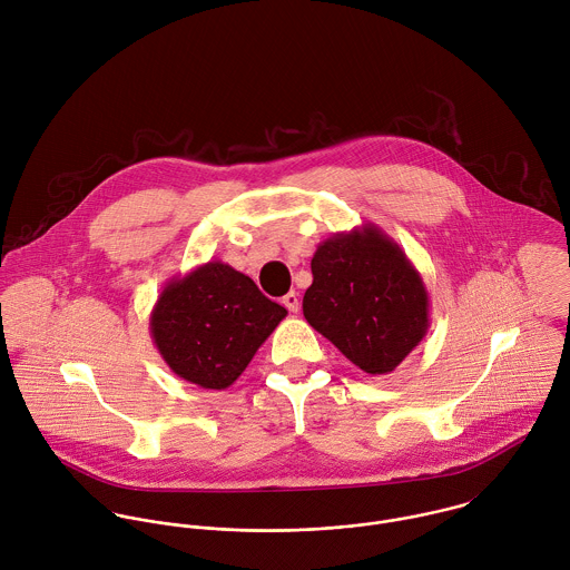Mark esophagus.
Returning <instances> with one entry per match:
<instances>
[{"label":"esophagus","instance_id":"1","mask_svg":"<svg viewBox=\"0 0 570 570\" xmlns=\"http://www.w3.org/2000/svg\"><path fill=\"white\" fill-rule=\"evenodd\" d=\"M283 305L292 312V314H298L301 309V301H298V294L296 292H289L287 296H283Z\"/></svg>","mask_w":570,"mask_h":570}]
</instances>
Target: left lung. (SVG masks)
Segmentation results:
<instances>
[{"label":"left lung","instance_id":"8db88e82","mask_svg":"<svg viewBox=\"0 0 570 570\" xmlns=\"http://www.w3.org/2000/svg\"><path fill=\"white\" fill-rule=\"evenodd\" d=\"M307 323L368 375L393 373L430 326V296L406 252L364 224L318 245Z\"/></svg>","mask_w":570,"mask_h":570}]
</instances>
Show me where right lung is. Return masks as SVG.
I'll use <instances>...</instances> for the list:
<instances>
[{
	"mask_svg": "<svg viewBox=\"0 0 570 570\" xmlns=\"http://www.w3.org/2000/svg\"><path fill=\"white\" fill-rule=\"evenodd\" d=\"M287 309L222 261L166 283L149 328L168 368L199 389L224 391L252 362Z\"/></svg>",
	"mask_w": 570,
	"mask_h": 570,
	"instance_id": "add662e5",
	"label": "right lung"
}]
</instances>
